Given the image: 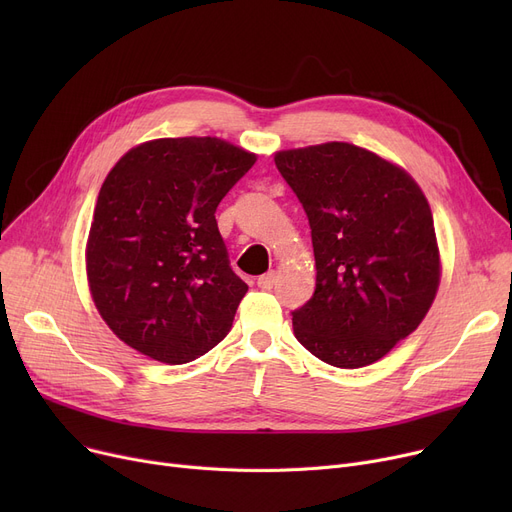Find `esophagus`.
Here are the masks:
<instances>
[{"instance_id": "34e87169", "label": "esophagus", "mask_w": 512, "mask_h": 512, "mask_svg": "<svg viewBox=\"0 0 512 512\" xmlns=\"http://www.w3.org/2000/svg\"><path fill=\"white\" fill-rule=\"evenodd\" d=\"M276 280H278V274L272 270V272H267V274H263V276L257 278V286L263 288V290H270V288H274Z\"/></svg>"}]
</instances>
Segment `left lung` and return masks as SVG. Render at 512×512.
<instances>
[{
  "label": "left lung",
  "mask_w": 512,
  "mask_h": 512,
  "mask_svg": "<svg viewBox=\"0 0 512 512\" xmlns=\"http://www.w3.org/2000/svg\"><path fill=\"white\" fill-rule=\"evenodd\" d=\"M303 203L315 292L292 311L297 340L328 365L380 361L427 315L440 286L432 209L402 168L351 143L278 151Z\"/></svg>",
  "instance_id": "left-lung-1"
}]
</instances>
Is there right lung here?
<instances>
[{"label": "right lung", "instance_id": "obj_1", "mask_svg": "<svg viewBox=\"0 0 512 512\" xmlns=\"http://www.w3.org/2000/svg\"><path fill=\"white\" fill-rule=\"evenodd\" d=\"M257 155L215 137L155 139L107 174L87 240L91 297L110 330L168 365L222 342L249 286L215 209Z\"/></svg>", "mask_w": 512, "mask_h": 512}]
</instances>
